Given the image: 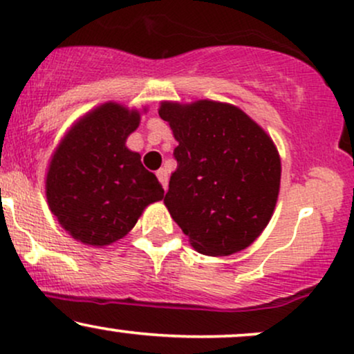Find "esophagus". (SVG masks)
<instances>
[{
    "label": "esophagus",
    "mask_w": 354,
    "mask_h": 354,
    "mask_svg": "<svg viewBox=\"0 0 354 354\" xmlns=\"http://www.w3.org/2000/svg\"><path fill=\"white\" fill-rule=\"evenodd\" d=\"M156 176H158V180H160V183H161V186H163V188L166 189L168 188V171H166L165 168H161V169H158L156 171Z\"/></svg>",
    "instance_id": "1"
}]
</instances>
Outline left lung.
Returning <instances> with one entry per match:
<instances>
[{
	"label": "left lung",
	"instance_id": "8db88e82",
	"mask_svg": "<svg viewBox=\"0 0 354 354\" xmlns=\"http://www.w3.org/2000/svg\"><path fill=\"white\" fill-rule=\"evenodd\" d=\"M161 120L176 138L178 168L165 196L196 251L228 256L245 250L270 223L281 161L265 129L228 103L165 101Z\"/></svg>",
	"mask_w": 354,
	"mask_h": 354
}]
</instances>
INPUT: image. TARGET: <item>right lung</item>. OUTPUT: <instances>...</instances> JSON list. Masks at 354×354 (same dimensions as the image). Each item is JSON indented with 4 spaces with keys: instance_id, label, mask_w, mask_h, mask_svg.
I'll return each instance as SVG.
<instances>
[{
    "instance_id": "right-lung-1",
    "label": "right lung",
    "mask_w": 354,
    "mask_h": 354,
    "mask_svg": "<svg viewBox=\"0 0 354 354\" xmlns=\"http://www.w3.org/2000/svg\"><path fill=\"white\" fill-rule=\"evenodd\" d=\"M140 124V111L104 103L83 116L51 158L46 200L73 238L106 246L131 231L143 209L163 200L158 178L141 165L126 138Z\"/></svg>"
}]
</instances>
